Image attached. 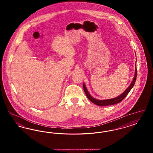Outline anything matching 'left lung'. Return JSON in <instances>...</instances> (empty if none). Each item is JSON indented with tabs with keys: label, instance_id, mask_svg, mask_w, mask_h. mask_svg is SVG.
I'll return each mask as SVG.
<instances>
[{
	"label": "left lung",
	"instance_id": "8db88e82",
	"mask_svg": "<svg viewBox=\"0 0 153 153\" xmlns=\"http://www.w3.org/2000/svg\"><path fill=\"white\" fill-rule=\"evenodd\" d=\"M137 67L135 68V76L134 77L132 81L131 82L130 85L127 88V89L123 93L122 95L119 96L118 97L114 98V99H108V100H99L97 99H95L94 97H92L90 94H89V92H88L87 88L85 87V85L84 84H83V88H84V91L85 92V94L87 96L88 99L91 101L93 103H94L95 104L99 105V106H106V105H114L117 103H119L120 102H122L124 99L126 97V96L128 95V94L129 93V92L130 91L132 88L134 87L136 79H137Z\"/></svg>",
	"mask_w": 153,
	"mask_h": 153
}]
</instances>
